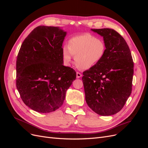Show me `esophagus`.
<instances>
[{
	"label": "esophagus",
	"instance_id": "1",
	"mask_svg": "<svg viewBox=\"0 0 148 148\" xmlns=\"http://www.w3.org/2000/svg\"><path fill=\"white\" fill-rule=\"evenodd\" d=\"M82 76V75L81 73H79V72H77V78H81Z\"/></svg>",
	"mask_w": 148,
	"mask_h": 148
}]
</instances>
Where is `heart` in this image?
I'll use <instances>...</instances> for the list:
<instances>
[{"label": "heart", "mask_w": 148, "mask_h": 148, "mask_svg": "<svg viewBox=\"0 0 148 148\" xmlns=\"http://www.w3.org/2000/svg\"><path fill=\"white\" fill-rule=\"evenodd\" d=\"M106 51V44L102 39L89 34H83L69 40L68 46L62 49V57L64 64L69 65L73 56L77 65L82 69L88 70L99 63Z\"/></svg>", "instance_id": "obj_1"}]
</instances>
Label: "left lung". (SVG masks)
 <instances>
[{
  "label": "left lung",
  "mask_w": 148,
  "mask_h": 148,
  "mask_svg": "<svg viewBox=\"0 0 148 148\" xmlns=\"http://www.w3.org/2000/svg\"><path fill=\"white\" fill-rule=\"evenodd\" d=\"M103 37L104 57L83 73L85 99L96 114L108 116L122 109L132 89L134 64L125 40L112 29H91Z\"/></svg>",
  "instance_id": "left-lung-1"
}]
</instances>
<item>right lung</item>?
Here are the masks:
<instances>
[{
    "mask_svg": "<svg viewBox=\"0 0 148 148\" xmlns=\"http://www.w3.org/2000/svg\"><path fill=\"white\" fill-rule=\"evenodd\" d=\"M66 35L60 27L39 26L28 36L16 59V88L30 109L49 113L63 104L76 71L64 65L62 44Z\"/></svg>",
    "mask_w": 148,
    "mask_h": 148,
    "instance_id": "add662e5",
    "label": "right lung"
}]
</instances>
